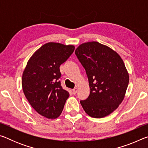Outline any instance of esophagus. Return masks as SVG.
<instances>
[{"mask_svg":"<svg viewBox=\"0 0 148 148\" xmlns=\"http://www.w3.org/2000/svg\"><path fill=\"white\" fill-rule=\"evenodd\" d=\"M77 91V87H74V88L72 89V92H73L74 95L76 94Z\"/></svg>","mask_w":148,"mask_h":148,"instance_id":"1","label":"esophagus"}]
</instances>
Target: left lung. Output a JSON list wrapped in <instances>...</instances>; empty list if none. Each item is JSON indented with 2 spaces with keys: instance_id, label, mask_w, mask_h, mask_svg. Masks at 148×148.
<instances>
[{
  "instance_id": "left-lung-1",
  "label": "left lung",
  "mask_w": 148,
  "mask_h": 148,
  "mask_svg": "<svg viewBox=\"0 0 148 148\" xmlns=\"http://www.w3.org/2000/svg\"><path fill=\"white\" fill-rule=\"evenodd\" d=\"M75 54L86 70L90 94L80 103L89 116H108L123 101L129 82V73L119 55L98 42L77 47Z\"/></svg>"
}]
</instances>
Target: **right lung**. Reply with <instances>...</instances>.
Masks as SVG:
<instances>
[{"label":"right lung","mask_w":148,"mask_h":148,"mask_svg":"<svg viewBox=\"0 0 148 148\" xmlns=\"http://www.w3.org/2000/svg\"><path fill=\"white\" fill-rule=\"evenodd\" d=\"M73 45L48 42L34 52L22 76V87L31 106L48 119L61 115L69 92L62 88L59 67L74 51Z\"/></svg>","instance_id":"1"}]
</instances>
